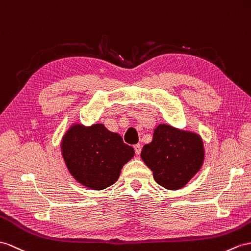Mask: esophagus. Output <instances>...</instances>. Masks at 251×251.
I'll list each match as a JSON object with an SVG mask.
<instances>
[{
  "label": "esophagus",
  "mask_w": 251,
  "mask_h": 251,
  "mask_svg": "<svg viewBox=\"0 0 251 251\" xmlns=\"http://www.w3.org/2000/svg\"><path fill=\"white\" fill-rule=\"evenodd\" d=\"M134 150H135L136 154H140V151H142V146H140V144L134 146Z\"/></svg>",
  "instance_id": "1"
}]
</instances>
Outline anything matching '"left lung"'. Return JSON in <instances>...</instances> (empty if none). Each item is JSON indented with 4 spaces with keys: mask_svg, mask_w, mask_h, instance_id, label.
<instances>
[{
    "mask_svg": "<svg viewBox=\"0 0 251 251\" xmlns=\"http://www.w3.org/2000/svg\"><path fill=\"white\" fill-rule=\"evenodd\" d=\"M157 184L167 189H179L202 166L204 151L200 136L168 125H160L150 144L140 153Z\"/></svg>",
    "mask_w": 251,
    "mask_h": 251,
    "instance_id": "8db88e82",
    "label": "left lung"
}]
</instances>
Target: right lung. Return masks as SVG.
<instances>
[{"mask_svg":"<svg viewBox=\"0 0 251 251\" xmlns=\"http://www.w3.org/2000/svg\"><path fill=\"white\" fill-rule=\"evenodd\" d=\"M134 153L119 134L101 124L72 126L62 142V154L73 178L95 191L113 185Z\"/></svg>","mask_w":251,"mask_h":251,"instance_id":"add662e5","label":"right lung"}]
</instances>
